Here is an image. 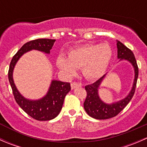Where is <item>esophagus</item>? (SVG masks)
I'll return each mask as SVG.
<instances>
[{
  "instance_id": "obj_1",
  "label": "esophagus",
  "mask_w": 147,
  "mask_h": 147,
  "mask_svg": "<svg viewBox=\"0 0 147 147\" xmlns=\"http://www.w3.org/2000/svg\"><path fill=\"white\" fill-rule=\"evenodd\" d=\"M82 86V84L81 83H79V82H72L71 83V88L73 90V89L76 88V87H81Z\"/></svg>"
}]
</instances>
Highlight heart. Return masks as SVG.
Returning <instances> with one entry per match:
<instances>
[{"instance_id":"obj_1","label":"heart","mask_w":147,"mask_h":147,"mask_svg":"<svg viewBox=\"0 0 147 147\" xmlns=\"http://www.w3.org/2000/svg\"><path fill=\"white\" fill-rule=\"evenodd\" d=\"M112 57V50L108 44H86L69 50L67 57L60 55L56 63L67 76H73L78 68L82 67L86 78L95 80L106 72Z\"/></svg>"}]
</instances>
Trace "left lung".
Returning a JSON list of instances; mask_svg holds the SVG:
<instances>
[{"mask_svg": "<svg viewBox=\"0 0 147 147\" xmlns=\"http://www.w3.org/2000/svg\"><path fill=\"white\" fill-rule=\"evenodd\" d=\"M117 58L119 61L127 60L134 67V79L131 90L124 99L117 102L107 104L103 102L99 95V88L106 75L92 84L85 86L87 97L84 102V110L89 116L97 119H107L117 116L118 114L128 105L133 97L135 92L137 81L139 75V69L136 62L135 57L132 51L123 45L121 42L117 40Z\"/></svg>", "mask_w": 147, "mask_h": 147, "instance_id": "1", "label": "left lung"}]
</instances>
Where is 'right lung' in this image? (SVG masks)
<instances>
[{"instance_id": "add662e5", "label": "right lung", "mask_w": 147, "mask_h": 147, "mask_svg": "<svg viewBox=\"0 0 147 147\" xmlns=\"http://www.w3.org/2000/svg\"><path fill=\"white\" fill-rule=\"evenodd\" d=\"M55 40L37 39L26 42L13 56L8 70V80L18 105L29 116L38 121H47L55 118L63 108L65 96L70 91V84L53 80L46 94L38 100H29L18 90L13 80V70L19 59L28 52L35 50L50 54Z\"/></svg>"}]
</instances>
